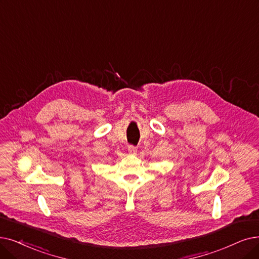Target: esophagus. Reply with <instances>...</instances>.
Listing matches in <instances>:
<instances>
[{
	"label": "esophagus",
	"instance_id": "34e87169",
	"mask_svg": "<svg viewBox=\"0 0 259 259\" xmlns=\"http://www.w3.org/2000/svg\"><path fill=\"white\" fill-rule=\"evenodd\" d=\"M128 153L132 155H135L137 153V148L134 147V146H130L128 147Z\"/></svg>",
	"mask_w": 259,
	"mask_h": 259
}]
</instances>
